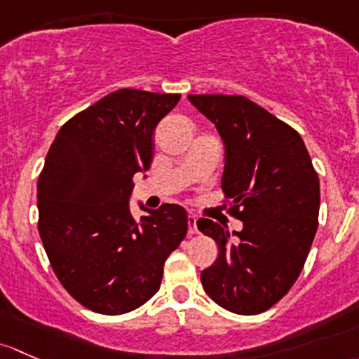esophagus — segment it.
<instances>
[{
  "instance_id": "1",
  "label": "esophagus",
  "mask_w": 359,
  "mask_h": 359,
  "mask_svg": "<svg viewBox=\"0 0 359 359\" xmlns=\"http://www.w3.org/2000/svg\"><path fill=\"white\" fill-rule=\"evenodd\" d=\"M188 233H190V235H197L198 233L197 216H195V214H188Z\"/></svg>"
}]
</instances>
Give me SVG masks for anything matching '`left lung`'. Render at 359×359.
Wrapping results in <instances>:
<instances>
[{"mask_svg": "<svg viewBox=\"0 0 359 359\" xmlns=\"http://www.w3.org/2000/svg\"><path fill=\"white\" fill-rule=\"evenodd\" d=\"M216 126L224 143L221 178L230 214L226 226L201 217L197 226L216 240L219 256L201 275L221 308L259 315L275 306L301 275L318 230L320 180L301 135L238 95H188Z\"/></svg>", "mask_w": 359, "mask_h": 359, "instance_id": "1", "label": "left lung"}]
</instances>
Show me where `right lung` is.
Returning a JSON list of instances; mask_svg holds the SVG:
<instances>
[{
	"mask_svg": "<svg viewBox=\"0 0 359 359\" xmlns=\"http://www.w3.org/2000/svg\"><path fill=\"white\" fill-rule=\"evenodd\" d=\"M181 95L117 90L76 114L48 150L38 181L39 236L77 302L124 315L161 287L164 262L188 230L178 204L129 210L133 176L150 168L155 126Z\"/></svg>",
	"mask_w": 359,
	"mask_h": 359,
	"instance_id": "add662e5",
	"label": "right lung"
}]
</instances>
